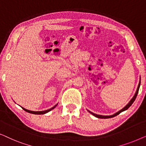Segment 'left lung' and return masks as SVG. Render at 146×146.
I'll list each match as a JSON object with an SVG mask.
<instances>
[{"label":"left lung","mask_w":146,"mask_h":146,"mask_svg":"<svg viewBox=\"0 0 146 146\" xmlns=\"http://www.w3.org/2000/svg\"><path fill=\"white\" fill-rule=\"evenodd\" d=\"M139 86H140V80H139V84H138V86H137V90H136V92H135V93L134 96H133V97L132 98H131V100L129 102V103L127 104L126 106H125L124 108H122V109H121V110H120L117 111V112L115 113L114 114H113V115H98V114H96V113H94L92 112V111H89L88 110H88V112L90 113L91 114H92V115H94V116L96 117H98V118L106 119V118H110V117H114V116H116L117 115L119 114V113H120L121 112H122V111H123L126 110L128 109L131 106V104H132L133 103V102L135 101V98H136V97H137V94H138V91H139Z\"/></svg>","instance_id":"1"}]
</instances>
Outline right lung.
<instances>
[{"instance_id": "obj_1", "label": "right lung", "mask_w": 146, "mask_h": 146, "mask_svg": "<svg viewBox=\"0 0 146 146\" xmlns=\"http://www.w3.org/2000/svg\"><path fill=\"white\" fill-rule=\"evenodd\" d=\"M57 105H58V104H57L56 105H55L54 106H53L52 108H50V109H48V110H44V111H31V110H29L25 109V108H23V107H21V108H23L25 111H27V112H29V113H33V114H44V113H46L48 112V111H51L52 110H53L54 108H55L56 106Z\"/></svg>"}]
</instances>
